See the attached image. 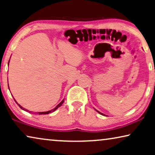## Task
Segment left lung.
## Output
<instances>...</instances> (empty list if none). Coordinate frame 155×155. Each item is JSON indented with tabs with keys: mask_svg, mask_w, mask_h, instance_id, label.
<instances>
[{
	"mask_svg": "<svg viewBox=\"0 0 155 155\" xmlns=\"http://www.w3.org/2000/svg\"><path fill=\"white\" fill-rule=\"evenodd\" d=\"M97 112L99 113V114H101V115H105L104 114H101V113H100V112H99V111H98V110H97Z\"/></svg>",
	"mask_w": 155,
	"mask_h": 155,
	"instance_id": "left-lung-1",
	"label": "left lung"
}]
</instances>
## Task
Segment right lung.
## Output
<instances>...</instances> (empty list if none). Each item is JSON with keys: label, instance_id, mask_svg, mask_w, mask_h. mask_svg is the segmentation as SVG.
<instances>
[{"label": "right lung", "instance_id": "add662e5", "mask_svg": "<svg viewBox=\"0 0 155 155\" xmlns=\"http://www.w3.org/2000/svg\"><path fill=\"white\" fill-rule=\"evenodd\" d=\"M9 87V86H8ZM14 100H15V99H14ZM15 101H16V100H15ZM64 102V100H63V101H61V103H59L58 104L57 106H56V107H55V108H54V109H53V110H48V111H46V112H39L38 113V114H40V115H41V114H43V115H45V114H49V113H51V112H54V110H56L57 109V108H58V107H61V105L62 104H63V103ZM16 103H17V104L18 105V107H19L21 108V109H23V110H26V111L28 112V111H29V110H26V109H25V108H23L22 107H21V105H19V104H18L17 102V101H16ZM31 111H29V113H31Z\"/></svg>", "mask_w": 155, "mask_h": 155}]
</instances>
